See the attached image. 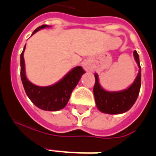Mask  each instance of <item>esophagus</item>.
<instances>
[{
  "instance_id": "1",
  "label": "esophagus",
  "mask_w": 156,
  "mask_h": 156,
  "mask_svg": "<svg viewBox=\"0 0 156 156\" xmlns=\"http://www.w3.org/2000/svg\"><path fill=\"white\" fill-rule=\"evenodd\" d=\"M83 68L85 69L86 71H92V68L90 67V65H88L87 63H84L83 64Z\"/></svg>"
}]
</instances>
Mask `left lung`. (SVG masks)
Listing matches in <instances>:
<instances>
[{
	"instance_id": "8db88e82",
	"label": "left lung",
	"mask_w": 156,
	"mask_h": 156,
	"mask_svg": "<svg viewBox=\"0 0 156 156\" xmlns=\"http://www.w3.org/2000/svg\"><path fill=\"white\" fill-rule=\"evenodd\" d=\"M133 56L138 64V73L133 83L127 89L120 91H107L100 86L97 73H95V83L93 88L95 104L104 113L121 114L131 108L138 96L141 87V66L139 56L134 51Z\"/></svg>"
}]
</instances>
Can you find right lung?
<instances>
[{
	"mask_svg": "<svg viewBox=\"0 0 156 156\" xmlns=\"http://www.w3.org/2000/svg\"><path fill=\"white\" fill-rule=\"evenodd\" d=\"M46 27H50V26H40L33 31L32 35L38 30ZM25 48L26 45L20 56V73L27 95L35 106L42 110L54 112L64 108L70 98L71 93L82 78V75L85 73L84 69L81 66L74 67L62 79L53 85L39 87L30 83L26 76L25 62L23 57Z\"/></svg>",
	"mask_w": 156,
	"mask_h": 156,
	"instance_id": "obj_1",
	"label": "right lung"
}]
</instances>
